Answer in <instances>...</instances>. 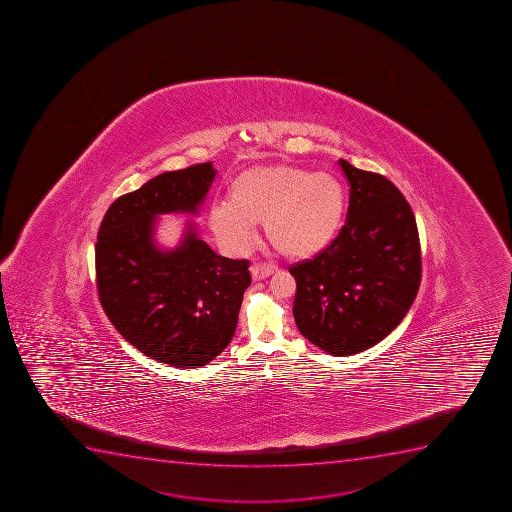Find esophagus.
Here are the masks:
<instances>
[{"label": "esophagus", "mask_w": 512, "mask_h": 512, "mask_svg": "<svg viewBox=\"0 0 512 512\" xmlns=\"http://www.w3.org/2000/svg\"><path fill=\"white\" fill-rule=\"evenodd\" d=\"M274 267L265 264H252L250 265V274L253 280L267 279L270 275L274 274Z\"/></svg>", "instance_id": "34e87169"}]
</instances>
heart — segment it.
I'll list each match as a JSON object with an SVG mask.
<instances>
[{
	"mask_svg": "<svg viewBox=\"0 0 512 512\" xmlns=\"http://www.w3.org/2000/svg\"><path fill=\"white\" fill-rule=\"evenodd\" d=\"M344 208V187L334 175L259 165L235 178L230 200L213 202L208 220L218 240L237 252L252 247L255 222H264L267 238L280 253L305 259L332 242Z\"/></svg>",
	"mask_w": 512,
	"mask_h": 512,
	"instance_id": "b5f03b06",
	"label": "heart"
}]
</instances>
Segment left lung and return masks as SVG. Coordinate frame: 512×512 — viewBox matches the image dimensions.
<instances>
[{
  "label": "left lung",
  "mask_w": 512,
  "mask_h": 512,
  "mask_svg": "<svg viewBox=\"0 0 512 512\" xmlns=\"http://www.w3.org/2000/svg\"><path fill=\"white\" fill-rule=\"evenodd\" d=\"M349 212L339 235L314 259L290 265L294 317L305 339L327 354H359L402 322L420 285L414 213L394 183L340 158Z\"/></svg>",
  "instance_id": "1"
}]
</instances>
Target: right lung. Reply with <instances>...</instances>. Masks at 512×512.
Here are the masks:
<instances>
[{"mask_svg": "<svg viewBox=\"0 0 512 512\" xmlns=\"http://www.w3.org/2000/svg\"><path fill=\"white\" fill-rule=\"evenodd\" d=\"M217 170L198 163L152 178L110 205L95 247L98 297L113 327L135 349L163 364L197 369L230 344L248 260L220 257L187 222L182 242H155L162 213H195Z\"/></svg>", "mask_w": 512, "mask_h": 512, "instance_id": "add662e5", "label": "right lung"}]
</instances>
